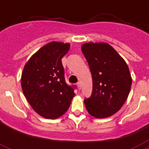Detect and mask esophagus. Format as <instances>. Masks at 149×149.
Returning a JSON list of instances; mask_svg holds the SVG:
<instances>
[{
    "instance_id": "obj_1",
    "label": "esophagus",
    "mask_w": 149,
    "mask_h": 149,
    "mask_svg": "<svg viewBox=\"0 0 149 149\" xmlns=\"http://www.w3.org/2000/svg\"><path fill=\"white\" fill-rule=\"evenodd\" d=\"M77 85V87H78V89H79V90H80V89H81V83H80V82H78Z\"/></svg>"
}]
</instances>
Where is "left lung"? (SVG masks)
I'll list each match as a JSON object with an SVG mask.
<instances>
[{"label":"left lung","instance_id":"8db88e82","mask_svg":"<svg viewBox=\"0 0 149 149\" xmlns=\"http://www.w3.org/2000/svg\"><path fill=\"white\" fill-rule=\"evenodd\" d=\"M81 50L93 79L92 94L84 100L86 110L96 118L111 117L122 107L130 93L132 78L129 68L108 43H84Z\"/></svg>","mask_w":149,"mask_h":149}]
</instances>
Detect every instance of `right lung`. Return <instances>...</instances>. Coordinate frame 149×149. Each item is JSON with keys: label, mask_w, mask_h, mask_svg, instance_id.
Here are the masks:
<instances>
[{"label": "right lung", "mask_w": 149, "mask_h": 149, "mask_svg": "<svg viewBox=\"0 0 149 149\" xmlns=\"http://www.w3.org/2000/svg\"><path fill=\"white\" fill-rule=\"evenodd\" d=\"M70 43L51 42L29 58L21 78L22 91L36 113L47 119H56L68 111L75 96L66 84L62 58Z\"/></svg>", "instance_id": "right-lung-1"}]
</instances>
